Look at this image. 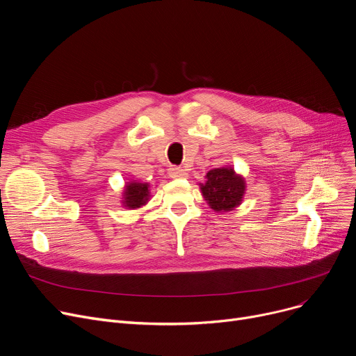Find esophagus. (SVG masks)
I'll list each match as a JSON object with an SVG mask.
<instances>
[{"mask_svg": "<svg viewBox=\"0 0 356 356\" xmlns=\"http://www.w3.org/2000/svg\"><path fill=\"white\" fill-rule=\"evenodd\" d=\"M168 176L172 179H184L188 177V173H186V170H183L180 167H170L168 168Z\"/></svg>", "mask_w": 356, "mask_h": 356, "instance_id": "esophagus-1", "label": "esophagus"}]
</instances>
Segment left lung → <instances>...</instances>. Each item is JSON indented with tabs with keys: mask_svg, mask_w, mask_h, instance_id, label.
<instances>
[{
	"mask_svg": "<svg viewBox=\"0 0 356 356\" xmlns=\"http://www.w3.org/2000/svg\"><path fill=\"white\" fill-rule=\"evenodd\" d=\"M204 179L207 181L200 183V191L215 212H228L241 204L245 193V180L238 176L234 168H213Z\"/></svg>",
	"mask_w": 356,
	"mask_h": 356,
	"instance_id": "8db88e82",
	"label": "left lung"
}]
</instances>
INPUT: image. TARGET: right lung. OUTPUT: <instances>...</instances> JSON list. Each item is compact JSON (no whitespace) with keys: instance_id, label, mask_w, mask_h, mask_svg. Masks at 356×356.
<instances>
[{"instance_id":"add662e5","label":"right lung","mask_w":356,"mask_h":356,"mask_svg":"<svg viewBox=\"0 0 356 356\" xmlns=\"http://www.w3.org/2000/svg\"><path fill=\"white\" fill-rule=\"evenodd\" d=\"M149 199V184L140 181H129L124 189V207L128 209H138Z\"/></svg>"}]
</instances>
